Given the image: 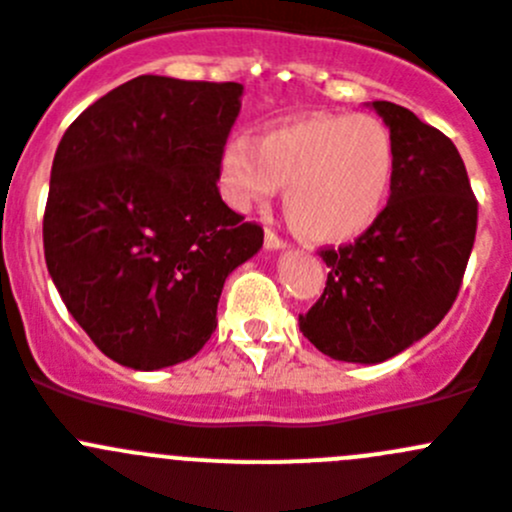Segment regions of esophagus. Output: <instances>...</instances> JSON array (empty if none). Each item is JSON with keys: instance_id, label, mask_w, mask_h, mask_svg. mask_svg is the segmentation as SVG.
Instances as JSON below:
<instances>
[{"instance_id": "34e87169", "label": "esophagus", "mask_w": 512, "mask_h": 512, "mask_svg": "<svg viewBox=\"0 0 512 512\" xmlns=\"http://www.w3.org/2000/svg\"><path fill=\"white\" fill-rule=\"evenodd\" d=\"M265 247H267V250H272V252L285 250V247H288V242H283L278 234L272 232V229H267V232H265Z\"/></svg>"}]
</instances>
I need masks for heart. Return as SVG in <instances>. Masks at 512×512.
I'll return each mask as SVG.
<instances>
[{
    "instance_id": "1",
    "label": "heart",
    "mask_w": 512,
    "mask_h": 512,
    "mask_svg": "<svg viewBox=\"0 0 512 512\" xmlns=\"http://www.w3.org/2000/svg\"><path fill=\"white\" fill-rule=\"evenodd\" d=\"M396 179L394 136L366 113H321L237 138L219 161V186L247 209L285 186L290 227L313 245H343L374 227Z\"/></svg>"
}]
</instances>
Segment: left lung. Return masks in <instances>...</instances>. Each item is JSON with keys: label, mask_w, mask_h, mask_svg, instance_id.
I'll return each mask as SVG.
<instances>
[{"label": "left lung", "mask_w": 512, "mask_h": 512, "mask_svg": "<svg viewBox=\"0 0 512 512\" xmlns=\"http://www.w3.org/2000/svg\"><path fill=\"white\" fill-rule=\"evenodd\" d=\"M366 105L394 136V189L369 232L321 252L326 290L300 315L303 336L348 364H381L439 326L477 229V202L455 143L401 105Z\"/></svg>", "instance_id": "8db88e82"}]
</instances>
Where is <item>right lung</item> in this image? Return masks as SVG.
<instances>
[{"instance_id":"add662e5","label":"right lung","mask_w":512,"mask_h":512,"mask_svg":"<svg viewBox=\"0 0 512 512\" xmlns=\"http://www.w3.org/2000/svg\"><path fill=\"white\" fill-rule=\"evenodd\" d=\"M242 93L240 83L138 75L85 108L57 146L47 270L116 364L159 371L194 356L217 328L229 272L260 252V224L217 189Z\"/></svg>"}]
</instances>
